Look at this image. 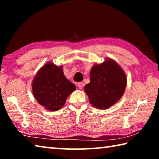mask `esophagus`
<instances>
[{
  "instance_id": "1",
  "label": "esophagus",
  "mask_w": 159,
  "mask_h": 159,
  "mask_svg": "<svg viewBox=\"0 0 159 159\" xmlns=\"http://www.w3.org/2000/svg\"><path fill=\"white\" fill-rule=\"evenodd\" d=\"M83 86H84V83H83V82H80L78 83V88H79V89H82Z\"/></svg>"
}]
</instances>
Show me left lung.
<instances>
[{
	"instance_id": "obj_1",
	"label": "left lung",
	"mask_w": 159,
	"mask_h": 159,
	"mask_svg": "<svg viewBox=\"0 0 159 159\" xmlns=\"http://www.w3.org/2000/svg\"><path fill=\"white\" fill-rule=\"evenodd\" d=\"M127 78L123 69L111 58L95 64L90 74V83L84 90L90 104L99 109L114 105L124 94Z\"/></svg>"
}]
</instances>
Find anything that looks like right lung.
<instances>
[{
    "instance_id": "add662e5",
    "label": "right lung",
    "mask_w": 159,
    "mask_h": 159,
    "mask_svg": "<svg viewBox=\"0 0 159 159\" xmlns=\"http://www.w3.org/2000/svg\"><path fill=\"white\" fill-rule=\"evenodd\" d=\"M76 86L66 79L63 66L48 61L39 70L32 82L34 98L45 109L51 111L61 109Z\"/></svg>"
}]
</instances>
